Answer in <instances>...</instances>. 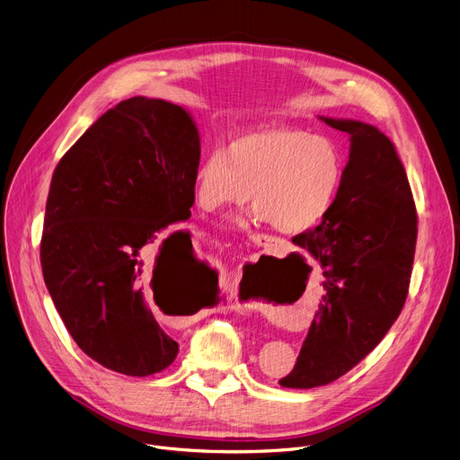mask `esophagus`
Returning <instances> with one entry per match:
<instances>
[{"instance_id":"1","label":"esophagus","mask_w":460,"mask_h":460,"mask_svg":"<svg viewBox=\"0 0 460 460\" xmlns=\"http://www.w3.org/2000/svg\"><path fill=\"white\" fill-rule=\"evenodd\" d=\"M252 241L256 243L258 247H269V245H271V237H269V235H252Z\"/></svg>"}]
</instances>
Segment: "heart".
Segmentation results:
<instances>
[{
  "label": "heart",
  "mask_w": 460,
  "mask_h": 460,
  "mask_svg": "<svg viewBox=\"0 0 460 460\" xmlns=\"http://www.w3.org/2000/svg\"><path fill=\"white\" fill-rule=\"evenodd\" d=\"M345 172L340 146L299 128L239 133L208 150L193 171V199L215 213L249 200L256 219L280 234H303L332 206Z\"/></svg>",
  "instance_id": "obj_1"
}]
</instances>
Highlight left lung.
<instances>
[{"label": "left lung", "instance_id": "1", "mask_svg": "<svg viewBox=\"0 0 460 460\" xmlns=\"http://www.w3.org/2000/svg\"><path fill=\"white\" fill-rule=\"evenodd\" d=\"M349 133L340 191L314 230L293 237L323 269L325 295L284 388L325 386L379 345L407 301L418 215L394 143L371 124L319 117Z\"/></svg>", "mask_w": 460, "mask_h": 460}]
</instances>
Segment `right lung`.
<instances>
[{
  "label": "right lung",
  "mask_w": 460,
  "mask_h": 460,
  "mask_svg": "<svg viewBox=\"0 0 460 460\" xmlns=\"http://www.w3.org/2000/svg\"><path fill=\"white\" fill-rule=\"evenodd\" d=\"M200 135L191 113L133 96L103 113L63 155L46 202L40 265L66 331L87 357L122 375L169 367L178 343L148 296L172 286L185 258ZM211 271V269H209Z\"/></svg>",
  "instance_id": "obj_1"
}]
</instances>
